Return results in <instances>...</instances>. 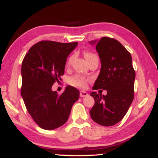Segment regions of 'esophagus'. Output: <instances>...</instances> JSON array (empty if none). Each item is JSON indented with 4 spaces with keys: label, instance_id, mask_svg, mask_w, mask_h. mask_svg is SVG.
Returning a JSON list of instances; mask_svg holds the SVG:
<instances>
[{
    "label": "esophagus",
    "instance_id": "obj_1",
    "mask_svg": "<svg viewBox=\"0 0 158 158\" xmlns=\"http://www.w3.org/2000/svg\"><path fill=\"white\" fill-rule=\"evenodd\" d=\"M79 95H80L81 98H84L87 96V95H88V93L85 91H80V94H79Z\"/></svg>",
    "mask_w": 158,
    "mask_h": 158
}]
</instances>
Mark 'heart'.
I'll return each mask as SVG.
<instances>
[{"label":"heart","instance_id":"obj_1","mask_svg":"<svg viewBox=\"0 0 158 158\" xmlns=\"http://www.w3.org/2000/svg\"><path fill=\"white\" fill-rule=\"evenodd\" d=\"M85 59L87 60V61L89 62L92 60L94 58H98V56L93 52H85ZM73 56H71L69 57V60H67V65H70L71 63V61L73 60ZM89 79H87V78L83 77L81 75H74L73 77L69 78V82L71 85L73 86V87H78V88H85V87L87 86V84L88 82Z\"/></svg>","mask_w":158,"mask_h":158}]
</instances>
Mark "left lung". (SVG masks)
I'll list each match as a JSON object with an SVG mask.
<instances>
[{
	"label": "left lung",
	"instance_id": "left-lung-1",
	"mask_svg": "<svg viewBox=\"0 0 158 158\" xmlns=\"http://www.w3.org/2000/svg\"><path fill=\"white\" fill-rule=\"evenodd\" d=\"M95 48L101 59V69L93 89H106V95L92 92L95 104L89 111L91 118L98 125L112 126L126 114L134 98L135 73L131 53L120 42L102 37Z\"/></svg>",
	"mask_w": 158,
	"mask_h": 158
}]
</instances>
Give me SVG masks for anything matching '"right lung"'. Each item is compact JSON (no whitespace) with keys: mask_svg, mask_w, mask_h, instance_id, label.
<instances>
[{"mask_svg":"<svg viewBox=\"0 0 158 158\" xmlns=\"http://www.w3.org/2000/svg\"><path fill=\"white\" fill-rule=\"evenodd\" d=\"M78 42L41 41L32 46L22 63L21 95L27 111L40 127L53 130L66 123L79 92L67 86L58 95L52 90L64 74L67 57Z\"/></svg>","mask_w":158,"mask_h":158,"instance_id":"1","label":"right lung"}]
</instances>
